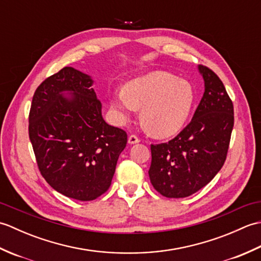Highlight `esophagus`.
Returning a JSON list of instances; mask_svg holds the SVG:
<instances>
[{
  "instance_id": "esophagus-1",
  "label": "esophagus",
  "mask_w": 261,
  "mask_h": 261,
  "mask_svg": "<svg viewBox=\"0 0 261 261\" xmlns=\"http://www.w3.org/2000/svg\"><path fill=\"white\" fill-rule=\"evenodd\" d=\"M127 142H129L130 145H135V143L140 142V139H139V138H138L136 135H131V136L129 137V139H127Z\"/></svg>"
}]
</instances>
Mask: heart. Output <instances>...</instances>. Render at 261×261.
Masks as SVG:
<instances>
[{
    "instance_id": "1",
    "label": "heart",
    "mask_w": 261,
    "mask_h": 261,
    "mask_svg": "<svg viewBox=\"0 0 261 261\" xmlns=\"http://www.w3.org/2000/svg\"><path fill=\"white\" fill-rule=\"evenodd\" d=\"M195 99L190 82L168 71H152L125 84L111 95V105L121 120L141 109V123L149 134L166 138L177 134L188 119Z\"/></svg>"
}]
</instances>
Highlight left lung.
I'll return each mask as SVG.
<instances>
[{
	"label": "left lung",
	"instance_id": "obj_1",
	"mask_svg": "<svg viewBox=\"0 0 261 261\" xmlns=\"http://www.w3.org/2000/svg\"><path fill=\"white\" fill-rule=\"evenodd\" d=\"M205 91L192 121L174 139L151 145L149 177L154 190L168 198L192 195L222 168L233 129V103L222 81L198 66Z\"/></svg>",
	"mask_w": 261,
	"mask_h": 261
}]
</instances>
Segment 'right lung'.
Segmentation results:
<instances>
[{"mask_svg":"<svg viewBox=\"0 0 261 261\" xmlns=\"http://www.w3.org/2000/svg\"><path fill=\"white\" fill-rule=\"evenodd\" d=\"M92 85L91 76L64 67L38 86L29 113V138L42 177L79 201H93L109 190L127 141L124 130L103 120Z\"/></svg>","mask_w":261,"mask_h":261,"instance_id":"add662e5","label":"right lung"}]
</instances>
